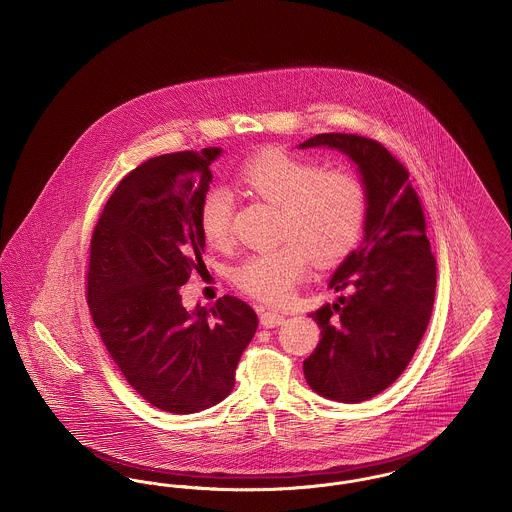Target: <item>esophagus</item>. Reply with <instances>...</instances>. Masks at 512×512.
<instances>
[{
	"mask_svg": "<svg viewBox=\"0 0 512 512\" xmlns=\"http://www.w3.org/2000/svg\"><path fill=\"white\" fill-rule=\"evenodd\" d=\"M284 322H286V317H284L282 313H278V311H272V309H268V311H265V313L261 315V324L267 326V328L282 326Z\"/></svg>",
	"mask_w": 512,
	"mask_h": 512,
	"instance_id": "esophagus-1",
	"label": "esophagus"
}]
</instances>
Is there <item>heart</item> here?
Returning a JSON list of instances; mask_svg holds the SVG:
<instances>
[{"mask_svg":"<svg viewBox=\"0 0 512 512\" xmlns=\"http://www.w3.org/2000/svg\"><path fill=\"white\" fill-rule=\"evenodd\" d=\"M240 186L278 207V247L253 253L234 270V282L265 303H284L307 272V253L318 265L345 257L361 238L366 215L363 184L349 172L322 171L317 163L282 149H263L238 171ZM234 199L211 188L199 205V230L211 247L230 242Z\"/></svg>","mask_w":512,"mask_h":512,"instance_id":"1","label":"heart"}]
</instances>
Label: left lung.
I'll return each mask as SVG.
<instances>
[{
    "label": "left lung",
    "mask_w": 512,
    "mask_h": 512,
    "mask_svg": "<svg viewBox=\"0 0 512 512\" xmlns=\"http://www.w3.org/2000/svg\"><path fill=\"white\" fill-rule=\"evenodd\" d=\"M299 149L343 153L361 176L363 240L336 268L328 288L345 292L309 317L320 328L303 361L318 395L361 403L391 386L413 359L432 317L436 259L407 169L382 144L355 134H317Z\"/></svg>",
    "instance_id": "obj_1"
}]
</instances>
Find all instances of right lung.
<instances>
[{
  "mask_svg": "<svg viewBox=\"0 0 512 512\" xmlns=\"http://www.w3.org/2000/svg\"><path fill=\"white\" fill-rule=\"evenodd\" d=\"M220 147L159 155L122 178L92 236L88 305L128 384L153 407L205 411L234 390L257 332L255 311L224 295L182 305L180 286L203 265L199 205Z\"/></svg>",
  "mask_w": 512,
  "mask_h": 512,
  "instance_id": "right-lung-1",
  "label": "right lung"
}]
</instances>
